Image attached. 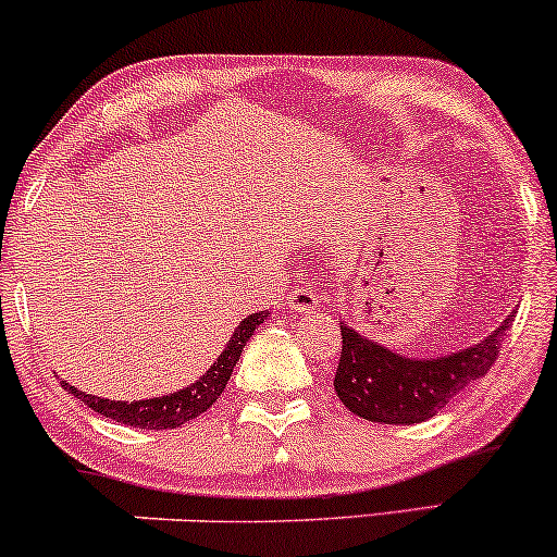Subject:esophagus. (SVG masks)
<instances>
[{
  "instance_id": "esophagus-1",
  "label": "esophagus",
  "mask_w": 557,
  "mask_h": 557,
  "mask_svg": "<svg viewBox=\"0 0 557 557\" xmlns=\"http://www.w3.org/2000/svg\"><path fill=\"white\" fill-rule=\"evenodd\" d=\"M317 304L319 298L311 287H296V290L290 293V309L298 311V314H311V311L317 309Z\"/></svg>"
}]
</instances>
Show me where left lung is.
<instances>
[{
  "instance_id": "obj_1",
  "label": "left lung",
  "mask_w": 557,
  "mask_h": 557,
  "mask_svg": "<svg viewBox=\"0 0 557 557\" xmlns=\"http://www.w3.org/2000/svg\"><path fill=\"white\" fill-rule=\"evenodd\" d=\"M516 311L500 327L469 348L437 354L430 359L403 356L387 345L369 341L356 327L341 322L343 354L335 372V393L356 417L376 424H421L484 376L497 359L505 330Z\"/></svg>"
}]
</instances>
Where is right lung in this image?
Wrapping results in <instances>:
<instances>
[{
    "label": "right lung",
    "mask_w": 557,
    "mask_h": 557,
    "mask_svg": "<svg viewBox=\"0 0 557 557\" xmlns=\"http://www.w3.org/2000/svg\"><path fill=\"white\" fill-rule=\"evenodd\" d=\"M270 317V311H259V314H248L243 322L235 327L233 337H230L225 350L216 356V361L207 369L196 382H190L188 387L177 389V393L159 395V398H146V400H110L99 398V395H88L70 382L62 380V387L70 395L86 403L88 408L101 417L120 421V424L138 426V430H175V426L188 424L196 417H201L207 408L214 406V400L220 398L222 389L227 387L230 374H233L235 363H238L243 348L251 341V335L257 332L259 324H264V319Z\"/></svg>",
    "instance_id": "right-lung-1"
}]
</instances>
